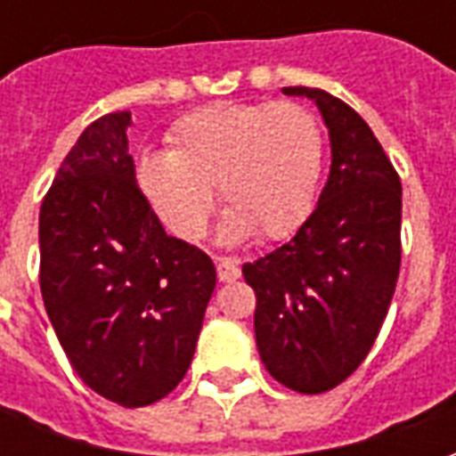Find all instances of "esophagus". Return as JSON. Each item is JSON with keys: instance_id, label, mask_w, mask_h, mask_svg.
Here are the masks:
<instances>
[{"instance_id": "1", "label": "esophagus", "mask_w": 456, "mask_h": 456, "mask_svg": "<svg viewBox=\"0 0 456 456\" xmlns=\"http://www.w3.org/2000/svg\"><path fill=\"white\" fill-rule=\"evenodd\" d=\"M241 276V268L234 258H219L217 261V278L222 283H232Z\"/></svg>"}]
</instances>
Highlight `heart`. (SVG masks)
<instances>
[{
  "mask_svg": "<svg viewBox=\"0 0 456 456\" xmlns=\"http://www.w3.org/2000/svg\"><path fill=\"white\" fill-rule=\"evenodd\" d=\"M170 151H146L136 180L175 237L205 234L217 185L224 234L290 237L315 208L325 160L317 117L297 102L212 104L170 129Z\"/></svg>",
  "mask_w": 456,
  "mask_h": 456,
  "instance_id": "heart-1",
  "label": "heart"
}]
</instances>
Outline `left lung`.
<instances>
[{
  "label": "left lung",
  "instance_id": "1",
  "mask_svg": "<svg viewBox=\"0 0 456 456\" xmlns=\"http://www.w3.org/2000/svg\"><path fill=\"white\" fill-rule=\"evenodd\" d=\"M315 100L332 166L296 237L241 266L256 293L254 330L268 373L297 393L346 381L376 342L401 271V178L369 124L335 94Z\"/></svg>",
  "mask_w": 456,
  "mask_h": 456
}]
</instances>
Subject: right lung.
<instances>
[{
  "mask_svg": "<svg viewBox=\"0 0 456 456\" xmlns=\"http://www.w3.org/2000/svg\"><path fill=\"white\" fill-rule=\"evenodd\" d=\"M129 124V112L93 121L55 173L38 217V283L77 376L107 401L143 408L188 373L217 271L168 237L143 198Z\"/></svg>",
  "mask_w": 456,
  "mask_h": 456,
  "instance_id": "obj_1",
  "label": "right lung"
}]
</instances>
